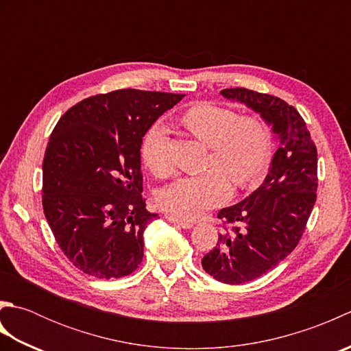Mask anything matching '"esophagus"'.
Listing matches in <instances>:
<instances>
[{"mask_svg":"<svg viewBox=\"0 0 351 351\" xmlns=\"http://www.w3.org/2000/svg\"><path fill=\"white\" fill-rule=\"evenodd\" d=\"M166 220L170 223H175V225L181 226L184 229H190L193 226V221L191 220H185V219H180V217H175V215H170L166 214Z\"/></svg>","mask_w":351,"mask_h":351,"instance_id":"34e87169","label":"esophagus"}]
</instances>
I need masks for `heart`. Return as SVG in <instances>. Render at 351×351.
<instances>
[{"label": "heart", "instance_id": "b5f03b06", "mask_svg": "<svg viewBox=\"0 0 351 351\" xmlns=\"http://www.w3.org/2000/svg\"><path fill=\"white\" fill-rule=\"evenodd\" d=\"M181 125L210 146L200 175L184 176L164 187L156 202L164 211L193 219L221 205L237 189H250L265 176L273 158L274 138L270 125L261 116H240L232 108L196 102L181 114ZM141 160L156 176L170 173L169 137L164 126L155 125L141 143Z\"/></svg>", "mask_w": 351, "mask_h": 351}]
</instances>
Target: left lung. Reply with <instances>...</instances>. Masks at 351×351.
I'll use <instances>...</instances> for the list:
<instances>
[{"label": "left lung", "mask_w": 351, "mask_h": 351, "mask_svg": "<svg viewBox=\"0 0 351 351\" xmlns=\"http://www.w3.org/2000/svg\"><path fill=\"white\" fill-rule=\"evenodd\" d=\"M220 95L258 111L279 140L259 189L219 211L225 232L202 259L215 280L240 285L273 270L302 240L317 200V146L299 111L278 96L241 87Z\"/></svg>", "instance_id": "8db88e82"}]
</instances>
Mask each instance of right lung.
<instances>
[{
	"instance_id": "right-lung-1",
	"label": "right lung",
	"mask_w": 351,
	"mask_h": 351,
	"mask_svg": "<svg viewBox=\"0 0 351 351\" xmlns=\"http://www.w3.org/2000/svg\"><path fill=\"white\" fill-rule=\"evenodd\" d=\"M184 95L121 88L71 107L43 156L42 205L62 249L98 279L131 274L143 259L146 210L140 147L146 131Z\"/></svg>"
}]
</instances>
